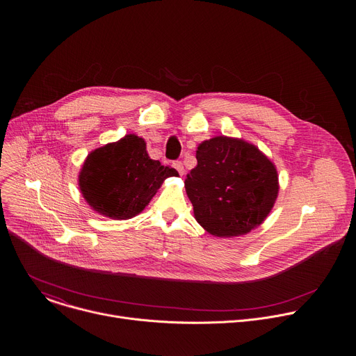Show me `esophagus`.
<instances>
[{"instance_id":"34e87169","label":"esophagus","mask_w":356,"mask_h":356,"mask_svg":"<svg viewBox=\"0 0 356 356\" xmlns=\"http://www.w3.org/2000/svg\"><path fill=\"white\" fill-rule=\"evenodd\" d=\"M172 167L181 174V175H184L185 174V167H184V164H182V161H174L172 163Z\"/></svg>"}]
</instances>
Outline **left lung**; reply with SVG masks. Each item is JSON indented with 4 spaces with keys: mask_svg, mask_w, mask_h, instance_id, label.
I'll return each mask as SVG.
<instances>
[{
    "mask_svg": "<svg viewBox=\"0 0 356 356\" xmlns=\"http://www.w3.org/2000/svg\"><path fill=\"white\" fill-rule=\"evenodd\" d=\"M197 165L185 179L196 220L220 238L260 226L280 192L275 164L256 145L218 136L199 144Z\"/></svg>",
    "mask_w": 356,
    "mask_h": 356,
    "instance_id": "1",
    "label": "left lung"
}]
</instances>
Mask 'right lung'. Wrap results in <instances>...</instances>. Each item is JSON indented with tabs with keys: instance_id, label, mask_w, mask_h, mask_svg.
I'll return each mask as SVG.
<instances>
[{
	"instance_id": "obj_1",
	"label": "right lung",
	"mask_w": 356,
	"mask_h": 356,
	"mask_svg": "<svg viewBox=\"0 0 356 356\" xmlns=\"http://www.w3.org/2000/svg\"><path fill=\"white\" fill-rule=\"evenodd\" d=\"M168 177H178V171L151 159L144 138L126 134L88 154L78 185L93 211L126 220L144 211Z\"/></svg>"
}]
</instances>
